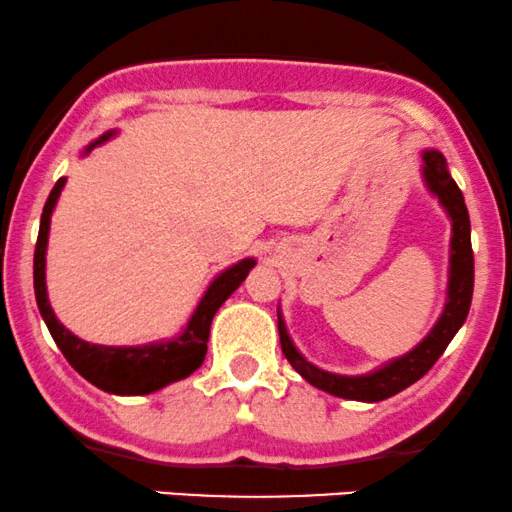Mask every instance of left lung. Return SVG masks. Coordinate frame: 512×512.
Wrapping results in <instances>:
<instances>
[{
    "instance_id": "obj_1",
    "label": "left lung",
    "mask_w": 512,
    "mask_h": 512,
    "mask_svg": "<svg viewBox=\"0 0 512 512\" xmlns=\"http://www.w3.org/2000/svg\"><path fill=\"white\" fill-rule=\"evenodd\" d=\"M422 182L430 189L432 197H437L441 208L451 220V249H449V285H446V301L444 311L439 320L427 332V337L403 353L399 358H391L380 368L365 372V375H339L313 365L308 358L296 349V344L289 337L285 318H282L280 308H277V332H280L282 353L289 365L311 382L313 387L327 391V394L339 396V399L365 401L375 403L384 401L389 396L399 394L413 382H418L434 363L439 361L441 353L456 337V332L463 327L468 318L472 287H475V258H472L470 244V216L468 206H465L463 192H460L456 180L451 178L446 159L437 149L422 151Z\"/></svg>"
}]
</instances>
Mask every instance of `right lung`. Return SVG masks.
Here are the masks:
<instances>
[{"instance_id": "right-lung-1", "label": "right lung", "mask_w": 512, "mask_h": 512, "mask_svg": "<svg viewBox=\"0 0 512 512\" xmlns=\"http://www.w3.org/2000/svg\"><path fill=\"white\" fill-rule=\"evenodd\" d=\"M118 130L104 132L102 137L87 144L80 156H87L94 147L109 142L116 137ZM66 185V178L56 182L52 192H49L47 204H44L40 218V235H37L35 246V261H33V280H35V299L40 308L42 320L49 327V334L54 337L66 361L75 370L92 382L94 387L116 396H142L159 391L168 384L185 380L194 370L201 368L206 356V342L211 334L213 315L218 308L230 299V294L242 285L249 275V270L256 266V258H242L235 266L225 268L211 280L206 287L204 296L199 299L194 313L189 315L187 325L170 339H159V342H149L140 346H104L90 344L85 339L75 337L71 330H66L56 318L49 304L47 294V242H49V225H52V213L56 201L61 197V189Z\"/></svg>"}]
</instances>
